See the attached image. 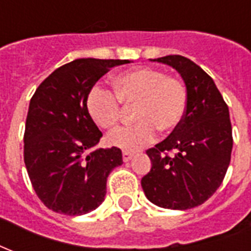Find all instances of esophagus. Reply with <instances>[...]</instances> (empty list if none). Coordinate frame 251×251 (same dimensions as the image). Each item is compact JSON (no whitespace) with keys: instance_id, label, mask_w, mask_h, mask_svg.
I'll use <instances>...</instances> for the list:
<instances>
[{"instance_id":"esophagus-1","label":"esophagus","mask_w":251,"mask_h":251,"mask_svg":"<svg viewBox=\"0 0 251 251\" xmlns=\"http://www.w3.org/2000/svg\"><path fill=\"white\" fill-rule=\"evenodd\" d=\"M122 155H123V160L124 162H129V160H131V159H132V153L131 152H128V151H123V153H122Z\"/></svg>"}]
</instances>
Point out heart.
<instances>
[{
    "label": "heart",
    "instance_id": "heart-1",
    "mask_svg": "<svg viewBox=\"0 0 251 251\" xmlns=\"http://www.w3.org/2000/svg\"><path fill=\"white\" fill-rule=\"evenodd\" d=\"M113 96L96 87L88 92L85 107L100 128L112 129L123 116V108H133L136 124L119 128L108 136V143L126 151H136L152 143L156 129L168 133L182 124L188 105L187 88L178 77L153 68H136L113 78Z\"/></svg>",
    "mask_w": 251,
    "mask_h": 251
}]
</instances>
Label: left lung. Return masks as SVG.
<instances>
[{
  "instance_id": "1",
  "label": "left lung",
  "mask_w": 251,
  "mask_h": 251,
  "mask_svg": "<svg viewBox=\"0 0 251 251\" xmlns=\"http://www.w3.org/2000/svg\"><path fill=\"white\" fill-rule=\"evenodd\" d=\"M153 61L180 73L188 105L182 124L146 151L152 166L142 187L159 207L187 210L206 202L226 175L233 150L228 107L213 78L190 58L171 54Z\"/></svg>"
}]
</instances>
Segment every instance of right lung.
Listing matches in <instances>:
<instances>
[{"label":"right lung","mask_w":251,"mask_h":251,"mask_svg":"<svg viewBox=\"0 0 251 251\" xmlns=\"http://www.w3.org/2000/svg\"><path fill=\"white\" fill-rule=\"evenodd\" d=\"M128 60L77 58L57 68L30 99L24 162L40 201L52 211L83 215L99 207L107 178L123 164L120 148H99L100 132L85 107L88 92Z\"/></svg>","instance_id":"1"}]
</instances>
